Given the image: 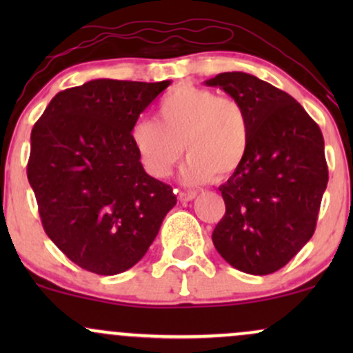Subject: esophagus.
<instances>
[{
  "mask_svg": "<svg viewBox=\"0 0 353 353\" xmlns=\"http://www.w3.org/2000/svg\"><path fill=\"white\" fill-rule=\"evenodd\" d=\"M177 197H179L181 202H189V201L196 199L197 194L192 192V190H181V192L177 194Z\"/></svg>",
  "mask_w": 353,
  "mask_h": 353,
  "instance_id": "esophagus-1",
  "label": "esophagus"
}]
</instances>
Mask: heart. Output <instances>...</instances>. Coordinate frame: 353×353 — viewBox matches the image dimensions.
<instances>
[{"label": "heart", "mask_w": 353, "mask_h": 353, "mask_svg": "<svg viewBox=\"0 0 353 353\" xmlns=\"http://www.w3.org/2000/svg\"><path fill=\"white\" fill-rule=\"evenodd\" d=\"M157 121L132 124L131 143L145 172L168 177L182 157L181 171L189 185L224 179L244 164L250 143V124L244 106L208 88L179 84L156 108Z\"/></svg>", "instance_id": "obj_1"}]
</instances>
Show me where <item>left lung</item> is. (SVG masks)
Listing matches in <instances>:
<instances>
[{
	"mask_svg": "<svg viewBox=\"0 0 353 353\" xmlns=\"http://www.w3.org/2000/svg\"><path fill=\"white\" fill-rule=\"evenodd\" d=\"M205 84L237 99L250 124L244 164L219 188L225 214L212 242L242 272L272 274L315 232L329 182L322 131L292 96L252 74L221 72Z\"/></svg>",
	"mask_w": 353,
	"mask_h": 353,
	"instance_id": "8db88e82",
	"label": "left lung"
}]
</instances>
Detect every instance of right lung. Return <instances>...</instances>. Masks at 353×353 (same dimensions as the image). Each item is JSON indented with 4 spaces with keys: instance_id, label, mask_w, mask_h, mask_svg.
I'll list each match as a JSON object with an SVG mask.
<instances>
[{
    "instance_id": "1",
    "label": "right lung",
    "mask_w": 353,
    "mask_h": 353,
    "mask_svg": "<svg viewBox=\"0 0 353 353\" xmlns=\"http://www.w3.org/2000/svg\"><path fill=\"white\" fill-rule=\"evenodd\" d=\"M169 84L89 81L58 92L36 121L28 181L44 232L81 269H131L176 205L171 185L144 171L129 136Z\"/></svg>"
}]
</instances>
